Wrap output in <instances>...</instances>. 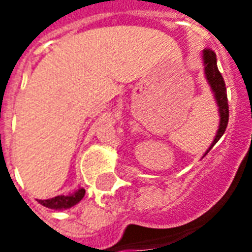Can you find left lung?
Returning a JSON list of instances; mask_svg holds the SVG:
<instances>
[{"label":"left lung","instance_id":"8db88e82","mask_svg":"<svg viewBox=\"0 0 252 252\" xmlns=\"http://www.w3.org/2000/svg\"><path fill=\"white\" fill-rule=\"evenodd\" d=\"M201 59H202V64H204V75H205L206 82H208L212 90L213 98H215V102H216L217 112H219V117H220L219 119V128H217L216 135H215V139L212 140L211 146L208 147V150L204 154V157H205L206 154L211 151L212 147L220 140V137L224 135L228 124L229 112H228L227 89H225V83H224L221 74H220L219 68H217L216 54L212 50H204Z\"/></svg>","mask_w":252,"mask_h":252}]
</instances>
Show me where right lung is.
Wrapping results in <instances>:
<instances>
[{"instance_id": "1", "label": "right lung", "mask_w": 252, "mask_h": 252, "mask_svg": "<svg viewBox=\"0 0 252 252\" xmlns=\"http://www.w3.org/2000/svg\"><path fill=\"white\" fill-rule=\"evenodd\" d=\"M83 195H85V189L79 186L74 193L66 195H57V197H52L48 200H39V204L46 206V208H50V209H54V211H64V209L77 205L78 202L83 198Z\"/></svg>"}]
</instances>
